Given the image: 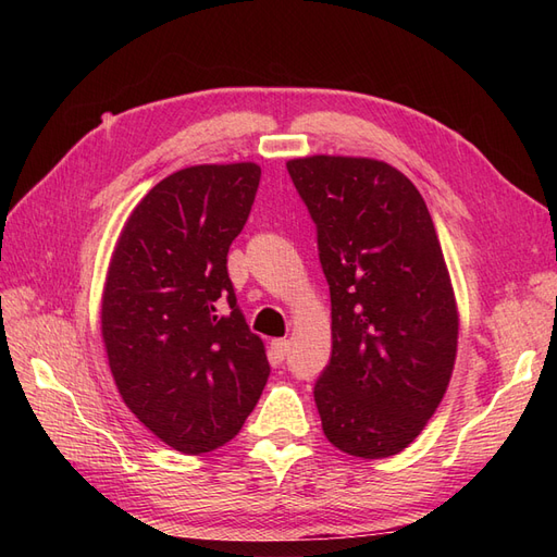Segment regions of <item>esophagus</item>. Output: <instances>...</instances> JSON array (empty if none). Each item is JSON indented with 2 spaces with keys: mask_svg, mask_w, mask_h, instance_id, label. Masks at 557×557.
Segmentation results:
<instances>
[{
  "mask_svg": "<svg viewBox=\"0 0 557 557\" xmlns=\"http://www.w3.org/2000/svg\"><path fill=\"white\" fill-rule=\"evenodd\" d=\"M288 350H290V342L288 339H274L272 342V352H274V358L281 362L285 356H288Z\"/></svg>",
  "mask_w": 557,
  "mask_h": 557,
  "instance_id": "34e87169",
  "label": "esophagus"
}]
</instances>
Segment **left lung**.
Listing matches in <instances>:
<instances>
[{
	"instance_id": "left-lung-1",
	"label": "left lung",
	"mask_w": 557,
	"mask_h": 557,
	"mask_svg": "<svg viewBox=\"0 0 557 557\" xmlns=\"http://www.w3.org/2000/svg\"><path fill=\"white\" fill-rule=\"evenodd\" d=\"M318 230L332 356L313 397L327 442L391 458L423 432L458 352V305L423 195L372 158L288 160Z\"/></svg>"
}]
</instances>
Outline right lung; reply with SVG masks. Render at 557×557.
Returning <instances> with one entry per match:
<instances>
[{
  "label": "right lung",
  "mask_w": 557,
  "mask_h": 557,
  "mask_svg": "<svg viewBox=\"0 0 557 557\" xmlns=\"http://www.w3.org/2000/svg\"><path fill=\"white\" fill-rule=\"evenodd\" d=\"M258 185L256 162L174 172L134 207L109 262L102 339L117 393L185 455L237 436L269 379L227 276ZM223 300L227 314L216 311Z\"/></svg>",
  "instance_id": "add662e5"
}]
</instances>
